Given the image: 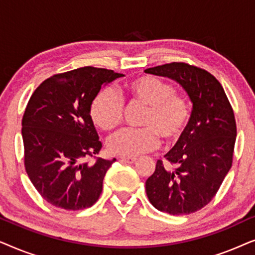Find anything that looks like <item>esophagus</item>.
I'll return each mask as SVG.
<instances>
[{"label": "esophagus", "instance_id": "esophagus-1", "mask_svg": "<svg viewBox=\"0 0 255 255\" xmlns=\"http://www.w3.org/2000/svg\"><path fill=\"white\" fill-rule=\"evenodd\" d=\"M137 158H133V156H121V161L128 162V163H133L135 162Z\"/></svg>", "mask_w": 255, "mask_h": 255}]
</instances>
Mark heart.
<instances>
[{"label": "heart", "mask_w": 255, "mask_h": 255, "mask_svg": "<svg viewBox=\"0 0 255 255\" xmlns=\"http://www.w3.org/2000/svg\"><path fill=\"white\" fill-rule=\"evenodd\" d=\"M120 95L104 88L90 104L92 120L102 130H113L121 124L122 99L131 106L145 107L139 121L141 128H123L109 138L108 148L113 154L137 156L158 147L159 139L163 144H174L182 138L189 124L190 104L169 82L142 75L125 83Z\"/></svg>", "instance_id": "heart-1"}]
</instances>
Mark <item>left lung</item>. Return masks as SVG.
Instances as JSON below:
<instances>
[{"instance_id":"8db88e82","label":"left lung","mask_w":255,"mask_h":255,"mask_svg":"<svg viewBox=\"0 0 255 255\" xmlns=\"http://www.w3.org/2000/svg\"><path fill=\"white\" fill-rule=\"evenodd\" d=\"M145 73L176 81L193 103L186 132L165 155L175 168H167L158 160L146 181V194L159 211L193 214L214 198L231 168L237 137L235 114L222 85L205 69L172 62Z\"/></svg>"}]
</instances>
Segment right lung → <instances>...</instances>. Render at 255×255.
<instances>
[{"mask_svg": "<svg viewBox=\"0 0 255 255\" xmlns=\"http://www.w3.org/2000/svg\"><path fill=\"white\" fill-rule=\"evenodd\" d=\"M122 76L87 66L51 76L30 97L22 120L24 165L38 193L54 207L82 210L99 200L116 159L85 161L102 147L90 104L103 85Z\"/></svg>", "mask_w": 255, "mask_h": 255, "instance_id": "obj_1", "label": "right lung"}]
</instances>
